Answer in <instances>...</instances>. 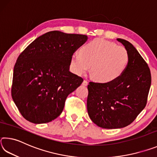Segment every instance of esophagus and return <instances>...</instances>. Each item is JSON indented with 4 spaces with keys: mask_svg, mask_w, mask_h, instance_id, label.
Here are the masks:
<instances>
[{
    "mask_svg": "<svg viewBox=\"0 0 157 157\" xmlns=\"http://www.w3.org/2000/svg\"><path fill=\"white\" fill-rule=\"evenodd\" d=\"M82 85L85 86H87V85H88V82H87L86 80H84L83 82H82Z\"/></svg>",
    "mask_w": 157,
    "mask_h": 157,
    "instance_id": "obj_1",
    "label": "esophagus"
}]
</instances>
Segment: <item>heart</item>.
<instances>
[{
	"instance_id": "1",
	"label": "heart",
	"mask_w": 157,
	"mask_h": 157,
	"mask_svg": "<svg viewBox=\"0 0 157 157\" xmlns=\"http://www.w3.org/2000/svg\"><path fill=\"white\" fill-rule=\"evenodd\" d=\"M125 48L102 39H95L82 46L79 54L73 55L71 65L78 75L90 74L95 80L109 82L118 79L129 62Z\"/></svg>"
}]
</instances>
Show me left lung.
I'll return each mask as SVG.
<instances>
[{
  "mask_svg": "<svg viewBox=\"0 0 157 157\" xmlns=\"http://www.w3.org/2000/svg\"><path fill=\"white\" fill-rule=\"evenodd\" d=\"M129 53V62L118 79L107 83L90 82L87 111L90 118L105 129L123 128L131 124L147 104L151 86L147 63L133 45L117 39Z\"/></svg>",
  "mask_w": 157,
  "mask_h": 157,
  "instance_id": "obj_1",
  "label": "left lung"
}]
</instances>
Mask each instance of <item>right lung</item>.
<instances>
[{
	"label": "right lung",
	"mask_w": 157,
	"mask_h": 157,
	"mask_svg": "<svg viewBox=\"0 0 157 157\" xmlns=\"http://www.w3.org/2000/svg\"><path fill=\"white\" fill-rule=\"evenodd\" d=\"M87 39L84 34L51 31L21 53L14 65L11 91L25 119L46 123L62 113L66 98L83 82L69 68L73 53Z\"/></svg>",
	"instance_id": "obj_1"
}]
</instances>
